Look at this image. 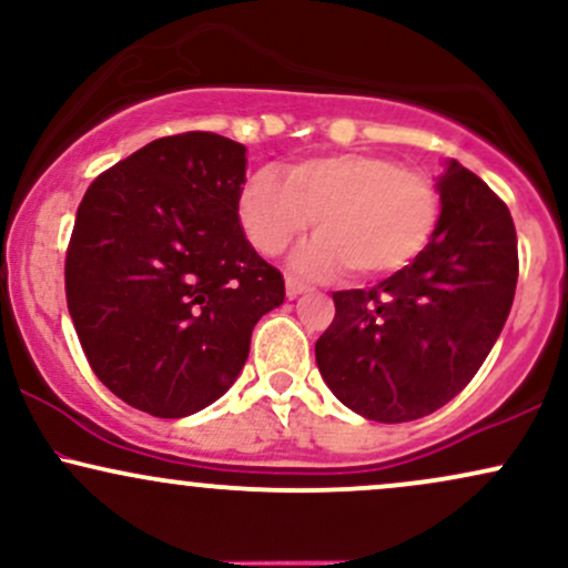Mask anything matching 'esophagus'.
<instances>
[{
    "instance_id": "obj_1",
    "label": "esophagus",
    "mask_w": 568,
    "mask_h": 568,
    "mask_svg": "<svg viewBox=\"0 0 568 568\" xmlns=\"http://www.w3.org/2000/svg\"><path fill=\"white\" fill-rule=\"evenodd\" d=\"M304 291H306L304 280H298V277H293V275L285 277V293H288V298H296L298 293H304Z\"/></svg>"
}]
</instances>
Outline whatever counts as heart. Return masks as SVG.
<instances>
[{"label": "heart", "instance_id": "1", "mask_svg": "<svg viewBox=\"0 0 568 568\" xmlns=\"http://www.w3.org/2000/svg\"><path fill=\"white\" fill-rule=\"evenodd\" d=\"M438 211V186L425 171L363 152L293 162L285 179L262 168L247 175L237 200L240 224L258 253H283L315 219L321 234L298 251V270L325 275L347 266L361 280L395 275L414 262Z\"/></svg>", "mask_w": 568, "mask_h": 568}]
</instances>
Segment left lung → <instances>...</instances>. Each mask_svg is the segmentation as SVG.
Instances as JSON below:
<instances>
[{"mask_svg": "<svg viewBox=\"0 0 568 568\" xmlns=\"http://www.w3.org/2000/svg\"><path fill=\"white\" fill-rule=\"evenodd\" d=\"M425 251L374 288L336 291L317 338L325 384L366 419L397 425L446 406L484 366L510 315L518 237L478 175L448 165Z\"/></svg>", "mask_w": 568, "mask_h": 568, "instance_id": "left-lung-1", "label": "left lung"}]
</instances>
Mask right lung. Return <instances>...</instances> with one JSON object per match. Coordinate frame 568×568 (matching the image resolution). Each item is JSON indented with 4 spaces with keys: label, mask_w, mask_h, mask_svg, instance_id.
I'll return each instance as SVG.
<instances>
[{
    "label": "right lung",
    "mask_w": 568,
    "mask_h": 568,
    "mask_svg": "<svg viewBox=\"0 0 568 568\" xmlns=\"http://www.w3.org/2000/svg\"><path fill=\"white\" fill-rule=\"evenodd\" d=\"M245 146L189 130L88 186L67 247V304L93 374L128 406L181 419L243 371L285 280L237 216Z\"/></svg>",
    "instance_id": "1"
}]
</instances>
